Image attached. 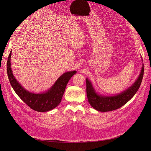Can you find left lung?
<instances>
[{
	"mask_svg": "<svg viewBox=\"0 0 151 151\" xmlns=\"http://www.w3.org/2000/svg\"><path fill=\"white\" fill-rule=\"evenodd\" d=\"M143 74L144 65L142 64L140 74L134 83L121 93L111 96H106L97 93L91 81L86 78V92L89 104L95 109L101 112L110 111L121 108L137 93L142 82Z\"/></svg>",
	"mask_w": 151,
	"mask_h": 151,
	"instance_id": "1",
	"label": "left lung"
}]
</instances>
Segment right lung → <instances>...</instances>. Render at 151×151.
Masks as SVG:
<instances>
[{
	"mask_svg": "<svg viewBox=\"0 0 151 151\" xmlns=\"http://www.w3.org/2000/svg\"><path fill=\"white\" fill-rule=\"evenodd\" d=\"M11 55L12 50L7 60V75L13 89L19 98L30 108L38 112H46L57 107L61 101L68 82L76 71H67L58 79L50 89L43 93H34L24 88L14 78L11 68Z\"/></svg>",
	"mask_w": 151,
	"mask_h": 151,
	"instance_id": "1",
	"label": "right lung"
}]
</instances>
